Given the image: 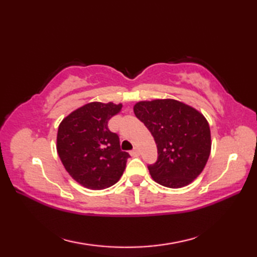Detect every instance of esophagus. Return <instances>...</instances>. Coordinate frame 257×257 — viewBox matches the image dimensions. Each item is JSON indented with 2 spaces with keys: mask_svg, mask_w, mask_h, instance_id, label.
<instances>
[{
  "mask_svg": "<svg viewBox=\"0 0 257 257\" xmlns=\"http://www.w3.org/2000/svg\"><path fill=\"white\" fill-rule=\"evenodd\" d=\"M139 149L138 148H135L134 150H132V151H130V155H132V156H134V157H136V156H139Z\"/></svg>",
  "mask_w": 257,
  "mask_h": 257,
  "instance_id": "1",
  "label": "esophagus"
}]
</instances>
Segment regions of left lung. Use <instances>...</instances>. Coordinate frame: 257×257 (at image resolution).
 Here are the masks:
<instances>
[{"label": "left lung", "instance_id": "1", "mask_svg": "<svg viewBox=\"0 0 257 257\" xmlns=\"http://www.w3.org/2000/svg\"><path fill=\"white\" fill-rule=\"evenodd\" d=\"M134 111L157 145L158 160L148 167L151 178L171 189L193 182L211 154V130L206 118L192 106L171 98L138 101Z\"/></svg>", "mask_w": 257, "mask_h": 257}]
</instances>
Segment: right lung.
I'll list each match as a JSON object with an SVG mask.
<instances>
[{
  "label": "right lung",
  "instance_id": "add662e5",
  "mask_svg": "<svg viewBox=\"0 0 257 257\" xmlns=\"http://www.w3.org/2000/svg\"><path fill=\"white\" fill-rule=\"evenodd\" d=\"M122 103L92 101L76 109L58 125L56 149L64 168L76 182L103 190L119 181L130 157L120 149L108 121Z\"/></svg>",
  "mask_w": 257,
  "mask_h": 257
}]
</instances>
